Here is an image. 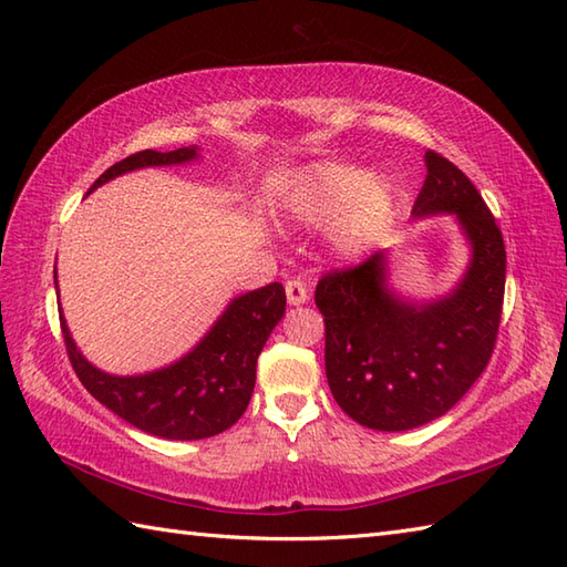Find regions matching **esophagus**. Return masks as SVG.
Returning <instances> with one entry per match:
<instances>
[{
  "mask_svg": "<svg viewBox=\"0 0 567 567\" xmlns=\"http://www.w3.org/2000/svg\"><path fill=\"white\" fill-rule=\"evenodd\" d=\"M285 292H287V302L290 305H305L309 299V290H307V282L299 280V277H292V280L285 282Z\"/></svg>",
  "mask_w": 567,
  "mask_h": 567,
  "instance_id": "obj_1",
  "label": "esophagus"
}]
</instances>
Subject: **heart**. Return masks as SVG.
I'll list each match as a JSON object with an SVG mask.
<instances>
[{
    "mask_svg": "<svg viewBox=\"0 0 567 567\" xmlns=\"http://www.w3.org/2000/svg\"><path fill=\"white\" fill-rule=\"evenodd\" d=\"M282 207L299 221L323 224L339 219V244L358 248L392 209V189L382 177H365L353 165L321 163L299 173Z\"/></svg>",
    "mask_w": 567,
    "mask_h": 567,
    "instance_id": "obj_1",
    "label": "heart"
}]
</instances>
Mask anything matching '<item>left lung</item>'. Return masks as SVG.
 I'll return each instance as SVG.
<instances>
[{
  "instance_id": "left-lung-1",
  "label": "left lung",
  "mask_w": 567,
  "mask_h": 567,
  "mask_svg": "<svg viewBox=\"0 0 567 567\" xmlns=\"http://www.w3.org/2000/svg\"><path fill=\"white\" fill-rule=\"evenodd\" d=\"M424 161L412 214H455L473 248L461 285L436 302H404L388 290V260L378 250L323 275L315 295L333 400L375 431L416 429L449 412L483 375L502 321L507 250L495 216L449 158L426 151Z\"/></svg>"
}]
</instances>
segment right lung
Instances as JSON below:
<instances>
[{
    "instance_id": "obj_1",
    "label": "right lung",
    "mask_w": 567,
    "mask_h": 567,
    "mask_svg": "<svg viewBox=\"0 0 567 567\" xmlns=\"http://www.w3.org/2000/svg\"><path fill=\"white\" fill-rule=\"evenodd\" d=\"M195 158V146L171 153L138 151L104 171L90 192L138 167L179 165ZM285 305L287 297L280 282L240 295L226 307L195 351L163 370L131 378L110 375L87 363L72 341L63 315L60 329L70 363L94 400L153 436L199 441L234 426L246 412L256 388L258 355L270 331L282 319Z\"/></svg>"
}]
</instances>
